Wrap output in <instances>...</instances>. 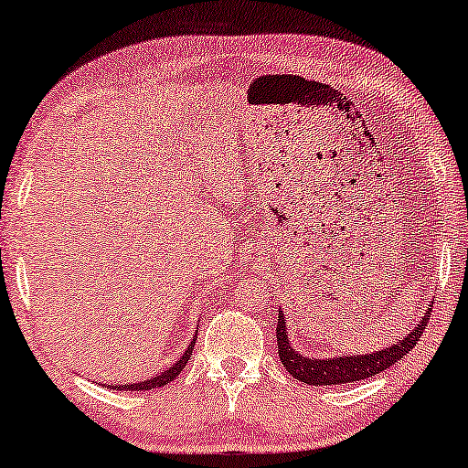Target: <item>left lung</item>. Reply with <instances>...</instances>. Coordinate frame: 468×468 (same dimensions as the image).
I'll return each instance as SVG.
<instances>
[{"mask_svg": "<svg viewBox=\"0 0 468 468\" xmlns=\"http://www.w3.org/2000/svg\"><path fill=\"white\" fill-rule=\"evenodd\" d=\"M432 305L422 318V322L407 335L403 341L386 347L381 352L363 354V356H337V358H307L303 354H297L288 344L286 324H284V314H278V328H275V337H278V354L282 365L286 367V371L292 375L294 379L303 381L309 386H335V384H350V381H360L367 378H373L381 371H386L388 367L399 363L400 358L407 356L416 344L422 337L426 324L431 320Z\"/></svg>", "mask_w": 468, "mask_h": 468, "instance_id": "8db88e82", "label": "left lung"}]
</instances>
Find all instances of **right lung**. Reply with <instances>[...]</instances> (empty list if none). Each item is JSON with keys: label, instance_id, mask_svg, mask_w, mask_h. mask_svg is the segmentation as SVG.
Returning a JSON list of instances; mask_svg holds the SVG:
<instances>
[{"label": "right lung", "instance_id": "obj_1", "mask_svg": "<svg viewBox=\"0 0 468 468\" xmlns=\"http://www.w3.org/2000/svg\"><path fill=\"white\" fill-rule=\"evenodd\" d=\"M195 341L197 339H193L190 341V346L186 347V352H184V356L177 360L176 365H171L167 371H163V373H159V375H154V378H150L148 381H140V384H124V386H112V388H118V390H153V388H161V386H167L169 381H174L177 375L182 373V368L186 367V363H188V358L193 356V347H195Z\"/></svg>", "mask_w": 468, "mask_h": 468}]
</instances>
